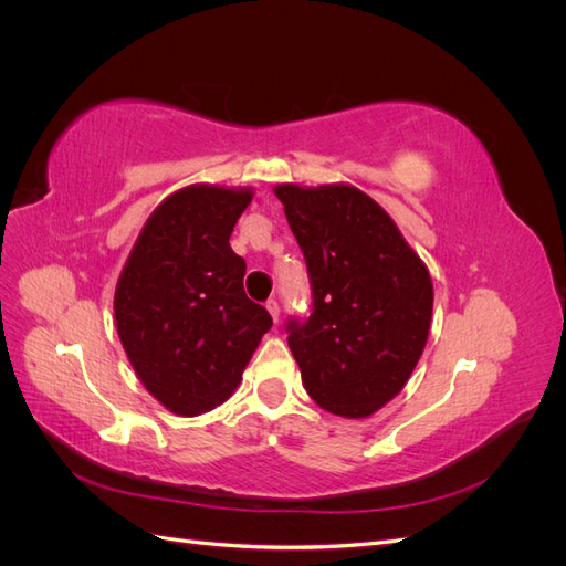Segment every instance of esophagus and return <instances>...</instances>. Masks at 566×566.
I'll use <instances>...</instances> for the list:
<instances>
[{
    "mask_svg": "<svg viewBox=\"0 0 566 566\" xmlns=\"http://www.w3.org/2000/svg\"><path fill=\"white\" fill-rule=\"evenodd\" d=\"M266 310H269V314H271V318H273V321H279V316H281V306H279V302H276V300H266Z\"/></svg>",
    "mask_w": 566,
    "mask_h": 566,
    "instance_id": "obj_1",
    "label": "esophagus"
}]
</instances>
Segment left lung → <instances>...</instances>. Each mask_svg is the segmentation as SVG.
<instances>
[{
  "label": "left lung",
  "instance_id": "obj_1",
  "mask_svg": "<svg viewBox=\"0 0 566 566\" xmlns=\"http://www.w3.org/2000/svg\"><path fill=\"white\" fill-rule=\"evenodd\" d=\"M302 248L312 314L287 321L306 394L368 418L408 382L432 321V279L378 202L345 184L273 188Z\"/></svg>",
  "mask_w": 566,
  "mask_h": 566
}]
</instances>
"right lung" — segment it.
I'll return each mask as SVG.
<instances>
[{"instance_id":"obj_1","label":"right lung","mask_w":566,"mask_h":566,"mask_svg":"<svg viewBox=\"0 0 566 566\" xmlns=\"http://www.w3.org/2000/svg\"><path fill=\"white\" fill-rule=\"evenodd\" d=\"M248 188L196 184L165 198L115 287L117 335L144 387L177 416L224 403L271 316L243 290L229 238Z\"/></svg>"}]
</instances>
